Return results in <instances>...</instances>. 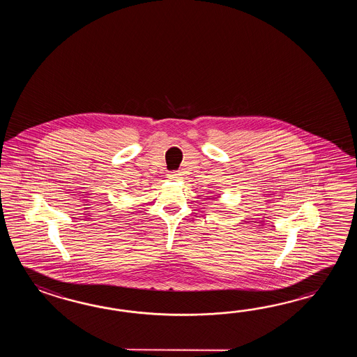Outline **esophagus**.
<instances>
[{"label": "esophagus", "instance_id": "1", "mask_svg": "<svg viewBox=\"0 0 357 357\" xmlns=\"http://www.w3.org/2000/svg\"><path fill=\"white\" fill-rule=\"evenodd\" d=\"M181 177V174L177 171V172H169L168 174V178L169 180H172V181H175V180H177V178H180Z\"/></svg>", "mask_w": 357, "mask_h": 357}]
</instances>
